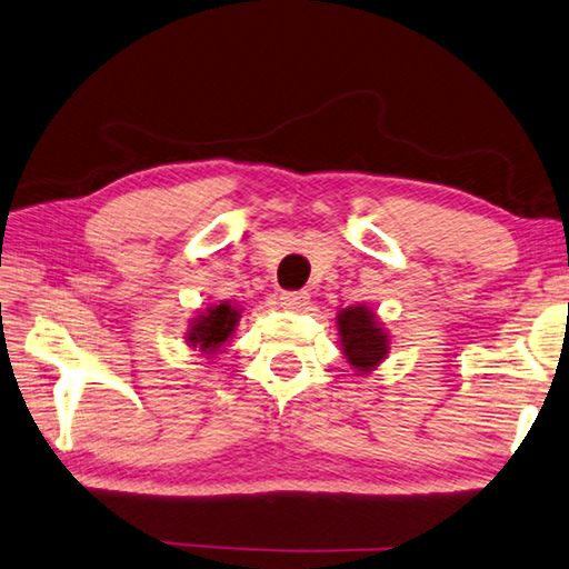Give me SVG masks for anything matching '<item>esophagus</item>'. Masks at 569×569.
<instances>
[{
    "mask_svg": "<svg viewBox=\"0 0 569 569\" xmlns=\"http://www.w3.org/2000/svg\"><path fill=\"white\" fill-rule=\"evenodd\" d=\"M277 305L287 311H299L309 305V292H282Z\"/></svg>",
    "mask_w": 569,
    "mask_h": 569,
    "instance_id": "34e87169",
    "label": "esophagus"
}]
</instances>
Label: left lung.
<instances>
[{
	"instance_id": "1",
	"label": "left lung",
	"mask_w": 569,
	"mask_h": 569,
	"mask_svg": "<svg viewBox=\"0 0 569 569\" xmlns=\"http://www.w3.org/2000/svg\"><path fill=\"white\" fill-rule=\"evenodd\" d=\"M340 348L348 362L360 375L372 372L389 352V336L385 333L382 323L377 321L372 309L365 305L348 307L336 317Z\"/></svg>"
}]
</instances>
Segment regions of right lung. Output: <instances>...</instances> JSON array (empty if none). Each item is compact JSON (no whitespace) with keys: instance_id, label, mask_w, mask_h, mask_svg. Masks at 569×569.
Returning a JSON list of instances; mask_svg holds the SVG:
<instances>
[{"instance_id":"add662e5","label":"right lung","mask_w":569,"mask_h":569,"mask_svg":"<svg viewBox=\"0 0 569 569\" xmlns=\"http://www.w3.org/2000/svg\"><path fill=\"white\" fill-rule=\"evenodd\" d=\"M238 321H241V309L233 307L231 301L211 305L189 323L187 343L199 348L204 356H217L226 340L233 336Z\"/></svg>"}]
</instances>
